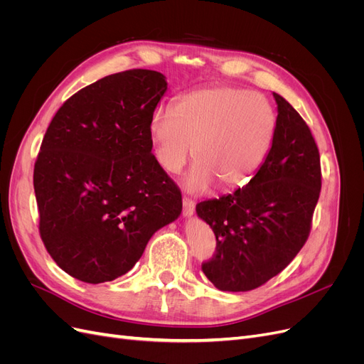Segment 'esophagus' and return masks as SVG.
Returning <instances> with one entry per match:
<instances>
[{"instance_id": "obj_1", "label": "esophagus", "mask_w": 364, "mask_h": 364, "mask_svg": "<svg viewBox=\"0 0 364 364\" xmlns=\"http://www.w3.org/2000/svg\"><path fill=\"white\" fill-rule=\"evenodd\" d=\"M182 206H183V211H182L183 217H191V215L194 214V202H193V200H190V199H186V197H183Z\"/></svg>"}]
</instances>
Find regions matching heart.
I'll use <instances>...</instances> for the list:
<instances>
[{"instance_id":"b5f03b06","label":"heart","mask_w":364,"mask_h":364,"mask_svg":"<svg viewBox=\"0 0 364 364\" xmlns=\"http://www.w3.org/2000/svg\"><path fill=\"white\" fill-rule=\"evenodd\" d=\"M277 134V115L266 98L234 86H208L178 97L173 111L150 117L153 153L164 171L178 174L194 151L186 191L200 194L246 185L266 159ZM195 150H192V146Z\"/></svg>"}]
</instances>
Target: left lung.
Listing matches in <instances>:
<instances>
[{
  "label": "left lung",
  "mask_w": 364,
  "mask_h": 364,
  "mask_svg": "<svg viewBox=\"0 0 364 364\" xmlns=\"http://www.w3.org/2000/svg\"><path fill=\"white\" fill-rule=\"evenodd\" d=\"M277 134L255 176L234 194L197 203L217 238L215 257L202 264L218 290L249 291L277 277L310 234L322 186L321 156L296 109L273 92Z\"/></svg>",
  "instance_id": "8db88e82"
}]
</instances>
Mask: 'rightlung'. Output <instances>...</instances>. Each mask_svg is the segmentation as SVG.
<instances>
[{"label": "right lung", "mask_w": 364, "mask_h": 364, "mask_svg": "<svg viewBox=\"0 0 364 364\" xmlns=\"http://www.w3.org/2000/svg\"><path fill=\"white\" fill-rule=\"evenodd\" d=\"M167 87L158 71L106 75L51 119L33 173L39 232L75 279L100 284L127 273L151 235L182 213L149 135Z\"/></svg>", "instance_id": "obj_1"}]
</instances>
